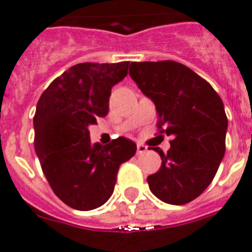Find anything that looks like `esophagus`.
<instances>
[{
	"instance_id": "esophagus-1",
	"label": "esophagus",
	"mask_w": 252,
	"mask_h": 252,
	"mask_svg": "<svg viewBox=\"0 0 252 252\" xmlns=\"http://www.w3.org/2000/svg\"><path fill=\"white\" fill-rule=\"evenodd\" d=\"M146 152H147V147L144 146V144L138 143V146H136V154L143 155V154H146Z\"/></svg>"
}]
</instances>
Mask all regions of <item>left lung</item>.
Returning a JSON list of instances; mask_svg holds the SVG:
<instances>
[{"label":"left lung","mask_w":252,"mask_h":252,"mask_svg":"<svg viewBox=\"0 0 252 252\" xmlns=\"http://www.w3.org/2000/svg\"><path fill=\"white\" fill-rule=\"evenodd\" d=\"M128 74L156 105L160 134L172 136L158 172L147 178L155 196L186 204L212 182L225 155L228 118L212 86L176 61L131 62Z\"/></svg>","instance_id":"left-lung-1"}]
</instances>
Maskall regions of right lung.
I'll return each mask as SVG.
<instances>
[{"instance_id":"add662e5","label":"right lung","mask_w":252,"mask_h":252,"mask_svg":"<svg viewBox=\"0 0 252 252\" xmlns=\"http://www.w3.org/2000/svg\"><path fill=\"white\" fill-rule=\"evenodd\" d=\"M128 62L71 66L41 94L33 117L35 151L45 178L62 202L79 211L102 206L112 196L122 162L135 155L124 136L92 144L88 126L105 117L114 84Z\"/></svg>"}]
</instances>
